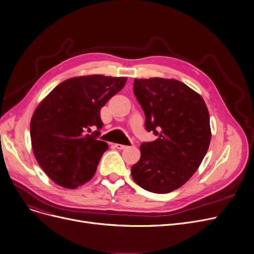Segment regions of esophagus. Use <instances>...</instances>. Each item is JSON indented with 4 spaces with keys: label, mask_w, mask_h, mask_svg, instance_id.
I'll list each match as a JSON object with an SVG mask.
<instances>
[{
    "label": "esophagus",
    "mask_w": 254,
    "mask_h": 254,
    "mask_svg": "<svg viewBox=\"0 0 254 254\" xmlns=\"http://www.w3.org/2000/svg\"><path fill=\"white\" fill-rule=\"evenodd\" d=\"M115 147L117 149H126L127 146V145H124V144H119V143H117V144H115Z\"/></svg>",
    "instance_id": "esophagus-1"
}]
</instances>
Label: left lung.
I'll list each match as a JSON object with an SVG mask.
<instances>
[{
	"label": "left lung",
	"instance_id": "left-lung-1",
	"mask_svg": "<svg viewBox=\"0 0 254 254\" xmlns=\"http://www.w3.org/2000/svg\"><path fill=\"white\" fill-rule=\"evenodd\" d=\"M134 93L146 129L158 138L141 144L131 178L149 192H172L191 179L206 154L212 137L207 107L200 94L173 79H135Z\"/></svg>",
	"mask_w": 254,
	"mask_h": 254
}]
</instances>
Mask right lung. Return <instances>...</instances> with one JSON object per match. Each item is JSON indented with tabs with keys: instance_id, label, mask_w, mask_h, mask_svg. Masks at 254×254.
<instances>
[{
	"instance_id": "right-lung-1",
	"label": "right lung",
	"mask_w": 254,
	"mask_h": 254,
	"mask_svg": "<svg viewBox=\"0 0 254 254\" xmlns=\"http://www.w3.org/2000/svg\"><path fill=\"white\" fill-rule=\"evenodd\" d=\"M127 78L82 75L60 83L40 102L30 124L32 149L42 170L55 183L75 189L89 182L108 149L97 140L101 108L123 89Z\"/></svg>"
}]
</instances>
